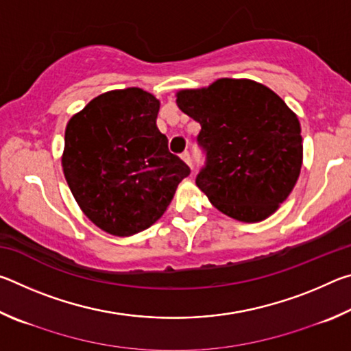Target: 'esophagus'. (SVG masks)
<instances>
[{"label":"esophagus","mask_w":351,"mask_h":351,"mask_svg":"<svg viewBox=\"0 0 351 351\" xmlns=\"http://www.w3.org/2000/svg\"><path fill=\"white\" fill-rule=\"evenodd\" d=\"M181 158H182L184 162H186L187 165H190V167H192V156H190L189 152H184V153L181 154Z\"/></svg>","instance_id":"34e87169"}]
</instances>
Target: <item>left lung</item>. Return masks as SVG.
Segmentation results:
<instances>
[{"mask_svg":"<svg viewBox=\"0 0 351 351\" xmlns=\"http://www.w3.org/2000/svg\"><path fill=\"white\" fill-rule=\"evenodd\" d=\"M199 122L206 162L197 186L224 215L255 223L288 198L300 175L304 145L299 119L274 91L252 80L219 79L176 94Z\"/></svg>","mask_w":351,"mask_h":351,"instance_id":"1","label":"left lung"}]
</instances>
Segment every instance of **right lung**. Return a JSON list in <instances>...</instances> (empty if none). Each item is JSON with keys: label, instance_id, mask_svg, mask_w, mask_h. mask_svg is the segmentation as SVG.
<instances>
[{"label": "right lung", "instance_id": "1", "mask_svg": "<svg viewBox=\"0 0 351 351\" xmlns=\"http://www.w3.org/2000/svg\"><path fill=\"white\" fill-rule=\"evenodd\" d=\"M159 100L139 88L100 94L64 132L63 173L83 213L105 232L128 237L158 221L189 165L159 132Z\"/></svg>", "mask_w": 351, "mask_h": 351}]
</instances>
